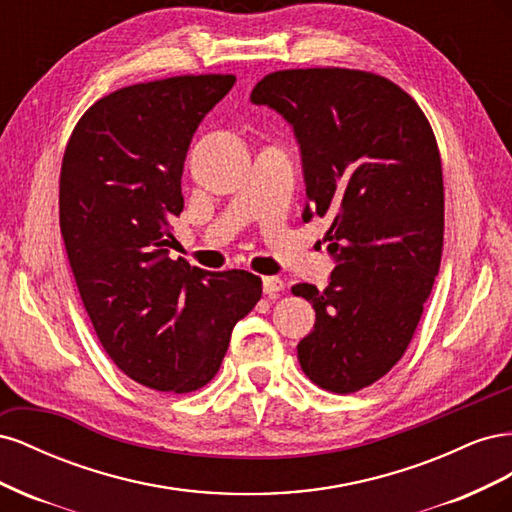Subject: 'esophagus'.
Returning a JSON list of instances; mask_svg holds the SVG:
<instances>
[{"mask_svg": "<svg viewBox=\"0 0 512 512\" xmlns=\"http://www.w3.org/2000/svg\"><path fill=\"white\" fill-rule=\"evenodd\" d=\"M284 288L286 284L284 280H280V277H262V290H265V294H269V297H277Z\"/></svg>", "mask_w": 512, "mask_h": 512, "instance_id": "esophagus-1", "label": "esophagus"}]
</instances>
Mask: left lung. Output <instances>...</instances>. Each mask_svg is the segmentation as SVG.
Instances as JSON below:
<instances>
[{
  "label": "left lung",
  "instance_id": "left-lung-1",
  "mask_svg": "<svg viewBox=\"0 0 512 512\" xmlns=\"http://www.w3.org/2000/svg\"><path fill=\"white\" fill-rule=\"evenodd\" d=\"M294 128L303 156V220L329 215L335 258L324 290L297 284L316 309L297 354L320 389L348 395L397 365L440 269L444 183L436 136L404 89L374 72L297 68L252 89Z\"/></svg>",
  "mask_w": 512,
  "mask_h": 512
}]
</instances>
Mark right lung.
Here are the masks:
<instances>
[{
	"label": "right lung",
	"instance_id": "obj_1",
	"mask_svg": "<svg viewBox=\"0 0 512 512\" xmlns=\"http://www.w3.org/2000/svg\"><path fill=\"white\" fill-rule=\"evenodd\" d=\"M235 74L121 87L76 123L59 175V226L102 348L134 382L192 393L213 380L262 280L168 258L181 175L198 123Z\"/></svg>",
	"mask_w": 512,
	"mask_h": 512
}]
</instances>
